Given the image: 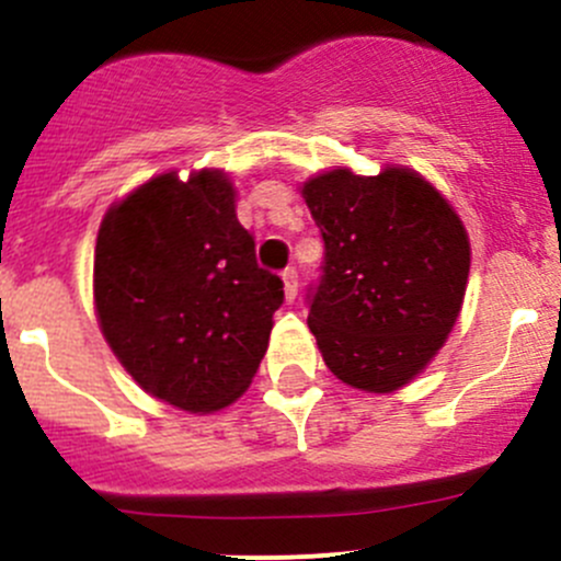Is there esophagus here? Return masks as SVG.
<instances>
[{
  "label": "esophagus",
  "mask_w": 561,
  "mask_h": 561,
  "mask_svg": "<svg viewBox=\"0 0 561 561\" xmlns=\"http://www.w3.org/2000/svg\"><path fill=\"white\" fill-rule=\"evenodd\" d=\"M282 279H285V298H287V301H296V296H298V271L296 268H285Z\"/></svg>",
  "instance_id": "esophagus-1"
}]
</instances>
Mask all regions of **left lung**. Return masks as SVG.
<instances>
[{
    "mask_svg": "<svg viewBox=\"0 0 561 561\" xmlns=\"http://www.w3.org/2000/svg\"><path fill=\"white\" fill-rule=\"evenodd\" d=\"M301 195L325 241L309 296L322 360L350 388L393 393L454 331L469 276L467 228L410 168H333L304 181Z\"/></svg>",
    "mask_w": 561,
    "mask_h": 561,
    "instance_id": "8db88e82",
    "label": "left lung"
}]
</instances>
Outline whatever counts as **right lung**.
Returning <instances> with one entry per match:
<instances>
[{"label": "right lung", "mask_w": 561, "mask_h": 561, "mask_svg": "<svg viewBox=\"0 0 561 561\" xmlns=\"http://www.w3.org/2000/svg\"><path fill=\"white\" fill-rule=\"evenodd\" d=\"M282 279L263 271L236 217L228 173H162L103 217L94 309L118 364L186 412L233 404L268 350Z\"/></svg>", "instance_id": "add662e5"}]
</instances>
